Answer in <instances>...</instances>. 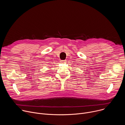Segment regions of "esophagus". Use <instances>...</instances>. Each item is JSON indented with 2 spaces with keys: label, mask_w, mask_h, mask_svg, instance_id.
Here are the masks:
<instances>
[{
  "label": "esophagus",
  "mask_w": 125,
  "mask_h": 125,
  "mask_svg": "<svg viewBox=\"0 0 125 125\" xmlns=\"http://www.w3.org/2000/svg\"><path fill=\"white\" fill-rule=\"evenodd\" d=\"M65 62H66L65 60H60V62L62 63H65Z\"/></svg>",
  "instance_id": "esophagus-1"
}]
</instances>
